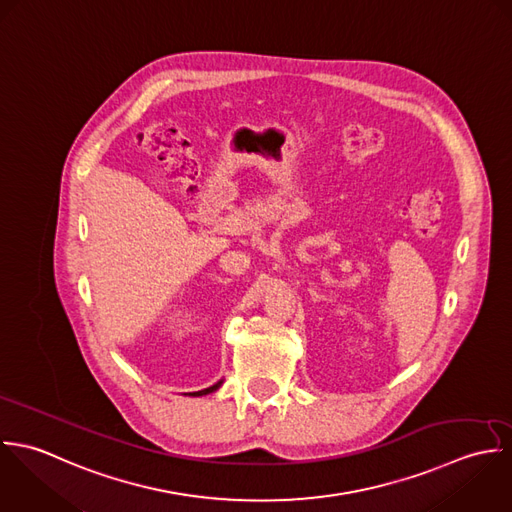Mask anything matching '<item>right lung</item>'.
Wrapping results in <instances>:
<instances>
[{"label":"right lung","instance_id":"1","mask_svg":"<svg viewBox=\"0 0 512 512\" xmlns=\"http://www.w3.org/2000/svg\"><path fill=\"white\" fill-rule=\"evenodd\" d=\"M221 384H223V380H219L217 384H213V386H209V388H205V390H200V392H192L190 396H196V398H198V396H207V394H211V392L219 390V386H221Z\"/></svg>","mask_w":512,"mask_h":512}]
</instances>
